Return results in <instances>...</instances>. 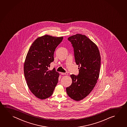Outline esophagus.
Returning a JSON list of instances; mask_svg holds the SVG:
<instances>
[{"label":"esophagus","mask_w":127,"mask_h":127,"mask_svg":"<svg viewBox=\"0 0 127 127\" xmlns=\"http://www.w3.org/2000/svg\"><path fill=\"white\" fill-rule=\"evenodd\" d=\"M61 74L63 75H68V73L65 72V73H61Z\"/></svg>","instance_id":"1"}]
</instances>
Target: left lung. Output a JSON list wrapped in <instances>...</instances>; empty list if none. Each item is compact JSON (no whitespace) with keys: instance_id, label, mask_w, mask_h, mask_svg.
I'll return each mask as SVG.
<instances>
[{"instance_id":"obj_1","label":"left lung","mask_w":127,"mask_h":127,"mask_svg":"<svg viewBox=\"0 0 127 127\" xmlns=\"http://www.w3.org/2000/svg\"><path fill=\"white\" fill-rule=\"evenodd\" d=\"M73 48L77 75H70L72 83L66 88L70 98L80 101L87 97L95 86L99 77L101 58L97 45L85 35L76 34L68 38Z\"/></svg>"}]
</instances>
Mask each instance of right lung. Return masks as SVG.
Wrapping results in <instances>:
<instances>
[{
  "label": "right lung",
  "mask_w": 127,
  "mask_h": 127,
  "mask_svg": "<svg viewBox=\"0 0 127 127\" xmlns=\"http://www.w3.org/2000/svg\"><path fill=\"white\" fill-rule=\"evenodd\" d=\"M63 38L49 35L38 37L28 52L24 64L25 78L32 93L40 99L50 97L58 82V72L54 68L52 70L48 68Z\"/></svg>",
  "instance_id": "add662e5"
}]
</instances>
